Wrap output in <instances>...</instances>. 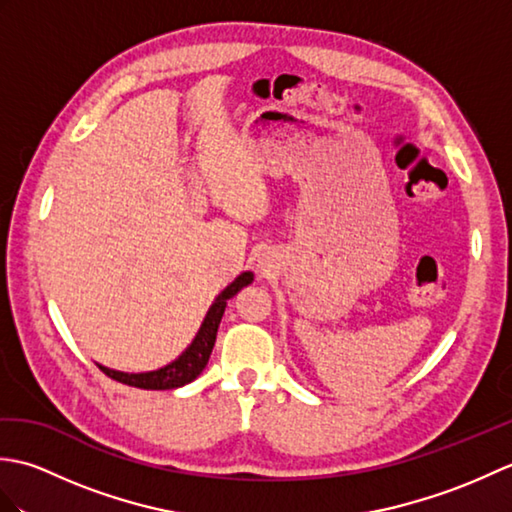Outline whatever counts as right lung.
<instances>
[{
	"label": "right lung",
	"mask_w": 512,
	"mask_h": 512,
	"mask_svg": "<svg viewBox=\"0 0 512 512\" xmlns=\"http://www.w3.org/2000/svg\"><path fill=\"white\" fill-rule=\"evenodd\" d=\"M250 281H253V273H242L231 286H226L220 295H217L213 306L209 308V312H206L204 323L200 325L198 334H195L193 343L173 363L156 369V372H145V374H125V372H116V369H107L99 365L101 372L105 376L118 380V383L129 385V387H140V389H176L191 383V380H195L202 374L206 363H209L226 301L233 295H237L244 286H248Z\"/></svg>",
	"instance_id": "right-lung-1"
}]
</instances>
